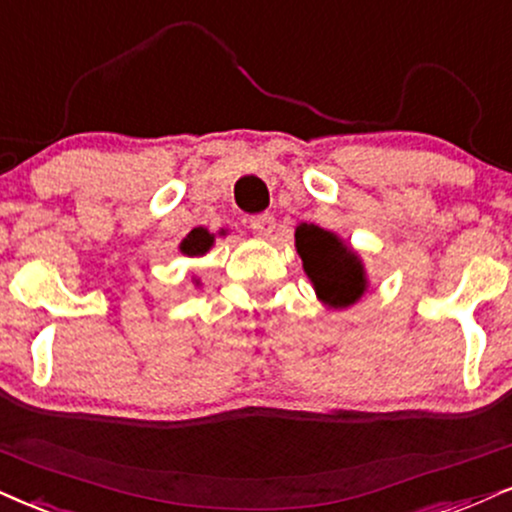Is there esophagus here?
I'll use <instances>...</instances> for the list:
<instances>
[{"mask_svg": "<svg viewBox=\"0 0 512 512\" xmlns=\"http://www.w3.org/2000/svg\"><path fill=\"white\" fill-rule=\"evenodd\" d=\"M249 227L251 230H256L261 237H270L275 230V216H270V213H261V216H254L249 220Z\"/></svg>", "mask_w": 512, "mask_h": 512, "instance_id": "esophagus-1", "label": "esophagus"}]
</instances>
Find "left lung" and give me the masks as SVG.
Instances as JSON below:
<instances>
[{
	"label": "left lung",
	"mask_w": 512,
	"mask_h": 512,
	"mask_svg": "<svg viewBox=\"0 0 512 512\" xmlns=\"http://www.w3.org/2000/svg\"><path fill=\"white\" fill-rule=\"evenodd\" d=\"M296 251L315 294L330 308L353 306L368 289L363 261L342 239L318 225L301 223L294 232Z\"/></svg>",
	"instance_id": "8db88e82"
}]
</instances>
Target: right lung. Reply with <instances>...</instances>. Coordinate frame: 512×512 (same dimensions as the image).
Masks as SVG:
<instances>
[{
    "label": "right lung",
    "mask_w": 512,
    "mask_h": 512,
    "mask_svg": "<svg viewBox=\"0 0 512 512\" xmlns=\"http://www.w3.org/2000/svg\"><path fill=\"white\" fill-rule=\"evenodd\" d=\"M213 239L216 237H213L208 230H204V227H194V230L189 232L185 239H182L180 251L185 256H204L206 251L213 246Z\"/></svg>",
    "instance_id": "right-lung-1"
}]
</instances>
